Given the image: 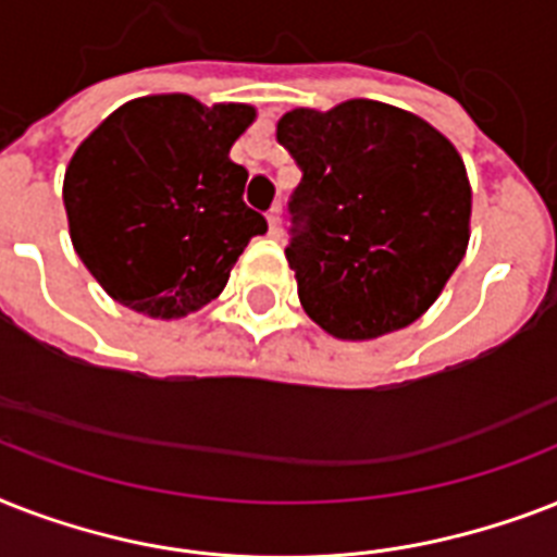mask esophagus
<instances>
[{
	"label": "esophagus",
	"mask_w": 557,
	"mask_h": 557,
	"mask_svg": "<svg viewBox=\"0 0 557 557\" xmlns=\"http://www.w3.org/2000/svg\"><path fill=\"white\" fill-rule=\"evenodd\" d=\"M265 219H269V234L271 236H283V208H280V205H277V208H271L269 216H265Z\"/></svg>",
	"instance_id": "obj_1"
}]
</instances>
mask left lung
I'll return each instance as SVG.
<instances>
[{
	"mask_svg": "<svg viewBox=\"0 0 557 557\" xmlns=\"http://www.w3.org/2000/svg\"><path fill=\"white\" fill-rule=\"evenodd\" d=\"M277 141L304 178L286 260L306 314L344 341L422 318L466 257L471 182L457 147L424 117L381 100L297 107Z\"/></svg>",
	"mask_w": 557,
	"mask_h": 557,
	"instance_id": "left-lung-1",
	"label": "left lung"
}]
</instances>
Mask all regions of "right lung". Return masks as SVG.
I'll use <instances>...</instances> for the list:
<instances>
[{"label":"right lung","instance_id":"add662e5","mask_svg":"<svg viewBox=\"0 0 557 557\" xmlns=\"http://www.w3.org/2000/svg\"><path fill=\"white\" fill-rule=\"evenodd\" d=\"M253 121L251 103L147 95L74 150L63 178L69 236L112 300L176 321L222 295L245 245L269 231L243 201L248 170L231 161Z\"/></svg>","mask_w":557,"mask_h":557}]
</instances>
